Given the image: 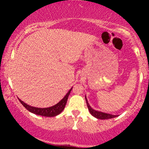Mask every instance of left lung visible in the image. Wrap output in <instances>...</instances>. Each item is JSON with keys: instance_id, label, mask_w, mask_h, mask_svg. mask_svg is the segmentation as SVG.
Returning a JSON list of instances; mask_svg holds the SVG:
<instances>
[{"instance_id": "1", "label": "left lung", "mask_w": 149, "mask_h": 149, "mask_svg": "<svg viewBox=\"0 0 149 149\" xmlns=\"http://www.w3.org/2000/svg\"><path fill=\"white\" fill-rule=\"evenodd\" d=\"M85 100H86L87 106H88L89 111H90V113H91V115L93 116L94 117L96 118L102 119V120H107V119L113 118H116L118 116L117 115H112V114H110V113H107L101 112V111H99L95 110V109H92V108L90 106V104H89L88 100H87L86 95H85Z\"/></svg>"}]
</instances>
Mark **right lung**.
I'll list each match as a JSON object with an SVG mask.
<instances>
[{"label": "right lung", "mask_w": 149, "mask_h": 149, "mask_svg": "<svg viewBox=\"0 0 149 149\" xmlns=\"http://www.w3.org/2000/svg\"><path fill=\"white\" fill-rule=\"evenodd\" d=\"M71 90H72V88L70 89L69 91L67 92V94L65 95L64 98H63L60 102H58V103L57 104H55V105L48 108H37L31 107V106L28 105V104L24 103V102H22V101L21 100H19H19L21 104L29 111L33 113L34 114H36V115L45 116V117H54V116L59 115V114L61 113L62 112V111L64 110L66 102H67L68 97H69V95L70 92L71 91Z\"/></svg>", "instance_id": "obj_1"}]
</instances>
